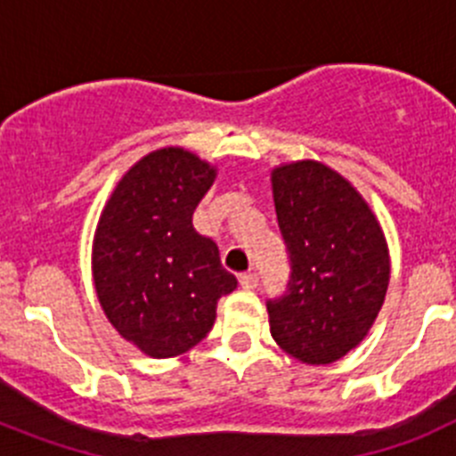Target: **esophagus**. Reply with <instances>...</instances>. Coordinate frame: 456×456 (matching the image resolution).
Returning a JSON list of instances; mask_svg holds the SVG:
<instances>
[{
  "instance_id": "obj_1",
  "label": "esophagus",
  "mask_w": 456,
  "mask_h": 456,
  "mask_svg": "<svg viewBox=\"0 0 456 456\" xmlns=\"http://www.w3.org/2000/svg\"><path fill=\"white\" fill-rule=\"evenodd\" d=\"M240 285L244 289H256L257 288V273L256 272H244L240 276Z\"/></svg>"
}]
</instances>
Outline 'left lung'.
Segmentation results:
<instances>
[{"instance_id":"obj_1","label":"left lung","mask_w":456,"mask_h":456,"mask_svg":"<svg viewBox=\"0 0 456 456\" xmlns=\"http://www.w3.org/2000/svg\"><path fill=\"white\" fill-rule=\"evenodd\" d=\"M272 191L292 267L288 292L267 301L272 338L301 363H333L363 342L384 305V231L356 187L315 159L273 168Z\"/></svg>"}]
</instances>
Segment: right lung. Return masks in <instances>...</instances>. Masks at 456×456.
I'll list each match as a JSON object with an SVG mask.
<instances>
[{
	"label": "right lung",
	"instance_id": "right-lung-1",
	"mask_svg": "<svg viewBox=\"0 0 456 456\" xmlns=\"http://www.w3.org/2000/svg\"><path fill=\"white\" fill-rule=\"evenodd\" d=\"M216 168L184 148L148 152L118 180L93 237L95 294L116 331L151 358L199 345L237 288L191 215Z\"/></svg>",
	"mask_w": 456,
	"mask_h": 456
}]
</instances>
